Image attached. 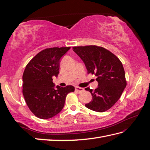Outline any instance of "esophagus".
Instances as JSON below:
<instances>
[{
  "instance_id": "1",
  "label": "esophagus",
  "mask_w": 150,
  "mask_h": 150,
  "mask_svg": "<svg viewBox=\"0 0 150 150\" xmlns=\"http://www.w3.org/2000/svg\"><path fill=\"white\" fill-rule=\"evenodd\" d=\"M84 90V88H80V87H78V86L75 87V91H77L78 93H81V92H82Z\"/></svg>"
}]
</instances>
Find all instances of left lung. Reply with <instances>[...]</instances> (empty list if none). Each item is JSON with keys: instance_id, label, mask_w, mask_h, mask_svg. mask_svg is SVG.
<instances>
[{"instance_id": "obj_1", "label": "left lung", "mask_w": 150, "mask_h": 150, "mask_svg": "<svg viewBox=\"0 0 150 150\" xmlns=\"http://www.w3.org/2000/svg\"><path fill=\"white\" fill-rule=\"evenodd\" d=\"M73 52L84 62L88 73L97 77L98 87L95 90L86 88L92 95V100L86 107L97 112L110 109L126 86L125 71L117 57L109 50L97 46H75Z\"/></svg>"}]
</instances>
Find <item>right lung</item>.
Instances as JSON below:
<instances>
[{"instance_id":"right-lung-1","label":"right lung","mask_w":150,"mask_h":150,"mask_svg":"<svg viewBox=\"0 0 150 150\" xmlns=\"http://www.w3.org/2000/svg\"><path fill=\"white\" fill-rule=\"evenodd\" d=\"M69 49L52 47L41 51L24 69L22 93L28 108L40 119H50L60 112L66 95L75 90L73 86L55 87L52 79L58 76L60 59Z\"/></svg>"}]
</instances>
